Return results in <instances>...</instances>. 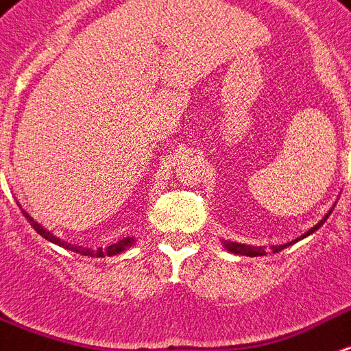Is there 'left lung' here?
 Instances as JSON below:
<instances>
[{
    "mask_svg": "<svg viewBox=\"0 0 351 351\" xmlns=\"http://www.w3.org/2000/svg\"><path fill=\"white\" fill-rule=\"evenodd\" d=\"M331 210H333V208H331ZM331 210H329L328 214L322 217L320 223H316V225H314L313 228H308L307 232H305V234H303V236H300L298 240H303V238H307L308 234H313L314 230H318V228H320L322 225L326 223V219H328L329 214H331ZM298 240L290 241V243H282V245H274V247H271V251H274V253H279V251H282V249L288 247V245H292V243H295V241H298ZM223 245H225V249H227V251H230V253H234V255H245V256H262V255H266V251H264V249H262V247H255V245H245V243H238V241H227V240H225V241H223Z\"/></svg>",
    "mask_w": 351,
    "mask_h": 351,
    "instance_id": "1",
    "label": "left lung"
}]
</instances>
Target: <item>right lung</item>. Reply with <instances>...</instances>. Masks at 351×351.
Wrapping results in <instances>:
<instances>
[{
    "label": "right lung",
    "mask_w": 351,
    "mask_h": 351,
    "mask_svg": "<svg viewBox=\"0 0 351 351\" xmlns=\"http://www.w3.org/2000/svg\"><path fill=\"white\" fill-rule=\"evenodd\" d=\"M22 214L27 217V221L31 223V227L37 230L38 234L43 236V238H46L48 241H51V243H56V245H61V247L64 249H70V251H76V253H80V255H85V256H104V251L102 247L96 249V251H93V249H85V247H80V245H70V243H66V241L59 240L57 236H53L50 232V230H46L44 227H40L33 217H31L25 210H22ZM132 243H134V238H124V240H121L119 243H115V245H111L110 247V255H119V253H123V251H126L128 247H132Z\"/></svg>",
    "instance_id": "1"
}]
</instances>
